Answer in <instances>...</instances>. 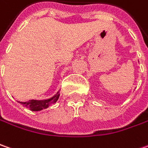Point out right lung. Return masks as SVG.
Instances as JSON below:
<instances>
[{"label":"right lung","instance_id":"right-lung-1","mask_svg":"<svg viewBox=\"0 0 148 148\" xmlns=\"http://www.w3.org/2000/svg\"><path fill=\"white\" fill-rule=\"evenodd\" d=\"M59 98V93L57 92L56 95L54 97H52L51 98L47 100H44V101H36V100H31L27 102H21L23 105H25L26 107H28L30 110L34 111V112H37V111H41L42 109H46L49 107L51 105L54 104L56 101Z\"/></svg>","mask_w":148,"mask_h":148}]
</instances>
